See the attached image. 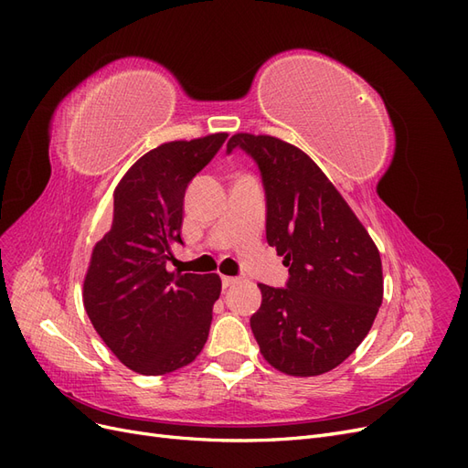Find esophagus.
<instances>
[{
	"label": "esophagus",
	"mask_w": 468,
	"mask_h": 468,
	"mask_svg": "<svg viewBox=\"0 0 468 468\" xmlns=\"http://www.w3.org/2000/svg\"><path fill=\"white\" fill-rule=\"evenodd\" d=\"M236 282H238V277H229V275L222 277V287H224V289H229V287L236 285Z\"/></svg>",
	"instance_id": "34e87169"
}]
</instances>
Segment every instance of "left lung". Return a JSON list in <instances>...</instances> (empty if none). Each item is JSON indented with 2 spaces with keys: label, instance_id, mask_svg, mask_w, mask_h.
<instances>
[{
  "label": "left lung",
  "instance_id": "left-lung-1",
  "mask_svg": "<svg viewBox=\"0 0 468 468\" xmlns=\"http://www.w3.org/2000/svg\"><path fill=\"white\" fill-rule=\"evenodd\" d=\"M256 160L267 199V244L289 265L285 289L260 282L250 318L265 361L291 377L344 363L382 303L380 253L356 212L308 154L267 134H234L226 152Z\"/></svg>",
  "mask_w": 468,
  "mask_h": 468
}]
</instances>
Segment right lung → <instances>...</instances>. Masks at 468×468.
Wrapping results in <instances>:
<instances>
[{
    "label": "right lung",
    "instance_id": "add662e5",
    "mask_svg": "<svg viewBox=\"0 0 468 468\" xmlns=\"http://www.w3.org/2000/svg\"><path fill=\"white\" fill-rule=\"evenodd\" d=\"M226 133L174 140L146 152L112 193L111 230L93 246L83 306L115 357L140 375H165L199 356L220 277L167 271L183 244L189 181L215 158Z\"/></svg>",
    "mask_w": 468,
    "mask_h": 468
}]
</instances>
